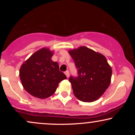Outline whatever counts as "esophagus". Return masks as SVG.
I'll use <instances>...</instances> for the list:
<instances>
[{
	"label": "esophagus",
	"instance_id": "obj_1",
	"mask_svg": "<svg viewBox=\"0 0 135 135\" xmlns=\"http://www.w3.org/2000/svg\"><path fill=\"white\" fill-rule=\"evenodd\" d=\"M65 74L66 77H69V70L65 71Z\"/></svg>",
	"mask_w": 135,
	"mask_h": 135
}]
</instances>
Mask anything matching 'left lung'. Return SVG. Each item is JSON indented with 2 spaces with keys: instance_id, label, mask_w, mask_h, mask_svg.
Segmentation results:
<instances>
[{
  "instance_id": "8db88e82",
  "label": "left lung",
  "mask_w": 135,
  "mask_h": 135,
  "mask_svg": "<svg viewBox=\"0 0 135 135\" xmlns=\"http://www.w3.org/2000/svg\"><path fill=\"white\" fill-rule=\"evenodd\" d=\"M69 53L78 69V77L69 79L74 95L84 102L96 101L111 83L112 68L105 56L85 46L70 49Z\"/></svg>"
}]
</instances>
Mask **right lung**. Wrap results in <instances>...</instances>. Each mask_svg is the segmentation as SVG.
Listing matches in <instances>:
<instances>
[{
	"label": "right lung",
	"instance_id": "obj_1",
	"mask_svg": "<svg viewBox=\"0 0 135 135\" xmlns=\"http://www.w3.org/2000/svg\"><path fill=\"white\" fill-rule=\"evenodd\" d=\"M54 51L42 47L25 61L20 69L24 89L34 97L45 99L55 93L58 84L66 79L59 70V65L51 60Z\"/></svg>",
	"mask_w": 135,
	"mask_h": 135
}]
</instances>
